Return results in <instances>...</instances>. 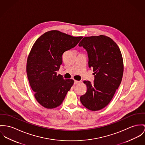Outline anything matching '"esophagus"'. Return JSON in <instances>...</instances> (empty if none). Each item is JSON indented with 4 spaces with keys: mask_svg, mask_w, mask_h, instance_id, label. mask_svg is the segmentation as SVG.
Segmentation results:
<instances>
[{
    "mask_svg": "<svg viewBox=\"0 0 145 145\" xmlns=\"http://www.w3.org/2000/svg\"><path fill=\"white\" fill-rule=\"evenodd\" d=\"M80 83V81H78V80H74V84H79Z\"/></svg>",
    "mask_w": 145,
    "mask_h": 145,
    "instance_id": "obj_1",
    "label": "esophagus"
}]
</instances>
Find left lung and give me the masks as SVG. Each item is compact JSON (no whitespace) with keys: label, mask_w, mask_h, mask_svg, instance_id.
Returning <instances> with one entry per match:
<instances>
[{"label":"left lung","mask_w":145,"mask_h":145,"mask_svg":"<svg viewBox=\"0 0 145 145\" xmlns=\"http://www.w3.org/2000/svg\"><path fill=\"white\" fill-rule=\"evenodd\" d=\"M78 46L87 51L89 68L94 72V83L84 81L87 91L80 100L90 110H99L110 102L121 82L123 72L121 53L112 39L104 35L85 37Z\"/></svg>","instance_id":"obj_1"}]
</instances>
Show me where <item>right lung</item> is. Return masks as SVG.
Here are the masks:
<instances>
[{"mask_svg": "<svg viewBox=\"0 0 145 145\" xmlns=\"http://www.w3.org/2000/svg\"><path fill=\"white\" fill-rule=\"evenodd\" d=\"M83 38L52 30L35 42L27 58L26 72L37 101L47 109L60 105L74 80L57 74L63 54L77 45Z\"/></svg>", "mask_w": 145, "mask_h": 145, "instance_id": "add662e5", "label": "right lung"}]
</instances>
